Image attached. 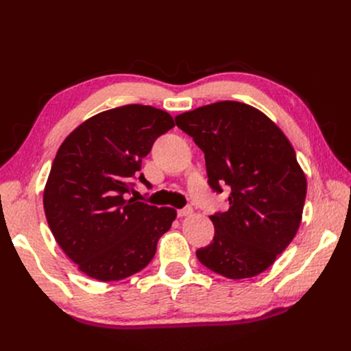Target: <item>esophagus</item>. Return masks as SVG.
<instances>
[{
  "label": "esophagus",
  "instance_id": "esophagus-1",
  "mask_svg": "<svg viewBox=\"0 0 351 351\" xmlns=\"http://www.w3.org/2000/svg\"><path fill=\"white\" fill-rule=\"evenodd\" d=\"M193 212V209L190 208V206H186V208H183V209H178L177 210V215L180 217V218H183V217H187V215H190Z\"/></svg>",
  "mask_w": 351,
  "mask_h": 351
}]
</instances>
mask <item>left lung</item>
<instances>
[{
    "mask_svg": "<svg viewBox=\"0 0 351 351\" xmlns=\"http://www.w3.org/2000/svg\"><path fill=\"white\" fill-rule=\"evenodd\" d=\"M205 154L208 184L228 186L230 208L210 215L215 234L196 256L231 280L267 271L299 230L306 177L284 133L247 104L221 101L176 117Z\"/></svg>",
    "mask_w": 351,
    "mask_h": 351,
    "instance_id": "8db88e82",
    "label": "left lung"
}]
</instances>
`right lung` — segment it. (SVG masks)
<instances>
[{
	"mask_svg": "<svg viewBox=\"0 0 351 351\" xmlns=\"http://www.w3.org/2000/svg\"><path fill=\"white\" fill-rule=\"evenodd\" d=\"M173 117L130 104L93 115L62 142L44 190L52 236L79 269L99 281H119L154 259L156 243L177 212L129 199L155 141Z\"/></svg>",
	"mask_w": 351,
	"mask_h": 351,
	"instance_id": "add662e5",
	"label": "right lung"
}]
</instances>
